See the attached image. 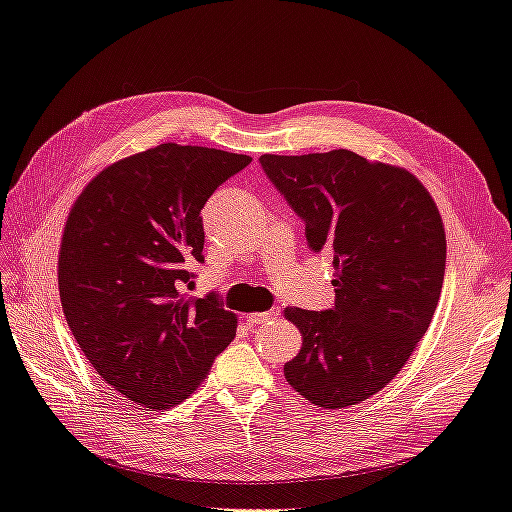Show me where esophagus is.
Masks as SVG:
<instances>
[{
    "instance_id": "esophagus-1",
    "label": "esophagus",
    "mask_w": 512,
    "mask_h": 512,
    "mask_svg": "<svg viewBox=\"0 0 512 512\" xmlns=\"http://www.w3.org/2000/svg\"><path fill=\"white\" fill-rule=\"evenodd\" d=\"M280 316V308H271L267 312H252L247 314V321H250L252 325H260V323H269L273 319H278Z\"/></svg>"
}]
</instances>
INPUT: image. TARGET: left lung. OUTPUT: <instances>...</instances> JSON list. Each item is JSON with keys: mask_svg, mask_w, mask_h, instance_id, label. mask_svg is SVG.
Segmentation results:
<instances>
[{"mask_svg": "<svg viewBox=\"0 0 512 512\" xmlns=\"http://www.w3.org/2000/svg\"><path fill=\"white\" fill-rule=\"evenodd\" d=\"M260 165L306 224L310 250L329 252L336 269L334 308H286L303 342L284 377L319 407L357 405L398 375L431 325L444 222L416 176L351 150L262 155Z\"/></svg>", "mask_w": 512, "mask_h": 512, "instance_id": "1", "label": "left lung"}]
</instances>
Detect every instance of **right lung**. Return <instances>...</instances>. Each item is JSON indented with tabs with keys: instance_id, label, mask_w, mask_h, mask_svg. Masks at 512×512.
I'll return each instance as SVG.
<instances>
[{
	"instance_id": "right-lung-1",
	"label": "right lung",
	"mask_w": 512,
	"mask_h": 512,
	"mask_svg": "<svg viewBox=\"0 0 512 512\" xmlns=\"http://www.w3.org/2000/svg\"><path fill=\"white\" fill-rule=\"evenodd\" d=\"M252 157L159 144L96 174L62 234L66 323L94 370L124 398L170 409L198 388L237 334L211 293L185 299L204 262L202 209Z\"/></svg>"
}]
</instances>
